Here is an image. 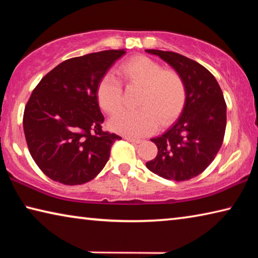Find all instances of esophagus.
<instances>
[{
    "mask_svg": "<svg viewBox=\"0 0 258 258\" xmlns=\"http://www.w3.org/2000/svg\"><path fill=\"white\" fill-rule=\"evenodd\" d=\"M125 140H127L128 142H132V143H140V142H141V140L133 139V138H127V137H125Z\"/></svg>",
    "mask_w": 258,
    "mask_h": 258,
    "instance_id": "34e87169",
    "label": "esophagus"
}]
</instances>
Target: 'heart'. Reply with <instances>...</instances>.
<instances>
[{"label": "heart", "mask_w": 258, "mask_h": 258, "mask_svg": "<svg viewBox=\"0 0 258 258\" xmlns=\"http://www.w3.org/2000/svg\"><path fill=\"white\" fill-rule=\"evenodd\" d=\"M119 74L126 85L141 87L133 110H123L109 121L113 132L127 138H141L154 132L157 124L166 125L176 119L186 101L185 82L176 71L164 69L146 55L133 56L120 64ZM100 107L109 115L119 110L123 87L112 75L106 74L97 87Z\"/></svg>", "instance_id": "heart-1"}]
</instances>
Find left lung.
<instances>
[{"instance_id":"obj_1","label":"left lung","mask_w":258,"mask_h":258,"mask_svg":"<svg viewBox=\"0 0 258 258\" xmlns=\"http://www.w3.org/2000/svg\"><path fill=\"white\" fill-rule=\"evenodd\" d=\"M181 74L186 101L180 117L164 134L151 139L158 148L149 171L166 180L186 181L203 173L223 143L226 103L216 78L202 64L169 51L146 50Z\"/></svg>"}]
</instances>
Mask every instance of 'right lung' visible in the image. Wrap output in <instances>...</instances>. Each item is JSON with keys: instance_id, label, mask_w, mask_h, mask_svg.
<instances>
[{"instance_id": "add662e5", "label": "right lung", "mask_w": 258, "mask_h": 258, "mask_svg": "<svg viewBox=\"0 0 258 258\" xmlns=\"http://www.w3.org/2000/svg\"><path fill=\"white\" fill-rule=\"evenodd\" d=\"M125 50L76 56L42 78L25 107L24 132L33 159L51 180L83 184L102 171L121 138L104 132L97 87Z\"/></svg>"}]
</instances>
